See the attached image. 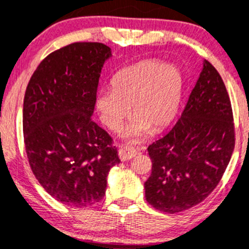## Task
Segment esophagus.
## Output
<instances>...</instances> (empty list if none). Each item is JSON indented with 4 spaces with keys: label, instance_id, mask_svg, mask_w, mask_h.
<instances>
[{
    "label": "esophagus",
    "instance_id": "obj_1",
    "mask_svg": "<svg viewBox=\"0 0 249 249\" xmlns=\"http://www.w3.org/2000/svg\"><path fill=\"white\" fill-rule=\"evenodd\" d=\"M136 154H138V152H136V150L133 149V147L122 146V145L119 146V158L122 161L130 160V159H133Z\"/></svg>",
    "mask_w": 249,
    "mask_h": 249
}]
</instances>
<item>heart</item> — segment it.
Returning <instances> with one entry per match:
<instances>
[{
    "mask_svg": "<svg viewBox=\"0 0 249 249\" xmlns=\"http://www.w3.org/2000/svg\"><path fill=\"white\" fill-rule=\"evenodd\" d=\"M183 91L180 69L161 59H145L125 67L114 75L111 90L97 97L100 119L109 129L119 130L130 107L136 116L127 126L125 138L140 140L149 133L160 131L171 124L178 111Z\"/></svg>",
    "mask_w": 249,
    "mask_h": 249,
    "instance_id": "b5f03b06",
    "label": "heart"
}]
</instances>
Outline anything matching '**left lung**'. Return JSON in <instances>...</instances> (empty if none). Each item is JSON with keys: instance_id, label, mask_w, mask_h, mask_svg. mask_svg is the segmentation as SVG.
Returning <instances> with one entry per match:
<instances>
[{"instance_id": "1", "label": "left lung", "mask_w": 249, "mask_h": 249, "mask_svg": "<svg viewBox=\"0 0 249 249\" xmlns=\"http://www.w3.org/2000/svg\"><path fill=\"white\" fill-rule=\"evenodd\" d=\"M234 141L230 95L218 71L205 60L176 124L147 147L152 162L145 182L147 202L167 213L202 202L222 178Z\"/></svg>"}]
</instances>
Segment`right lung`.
<instances>
[{"label": "right lung", "mask_w": 249, "mask_h": 249, "mask_svg": "<svg viewBox=\"0 0 249 249\" xmlns=\"http://www.w3.org/2000/svg\"><path fill=\"white\" fill-rule=\"evenodd\" d=\"M110 48L74 42L42 60L23 102V139L38 182L71 207L99 202L120 160L114 140L93 122L99 77Z\"/></svg>", "instance_id": "obj_1"}]
</instances>
